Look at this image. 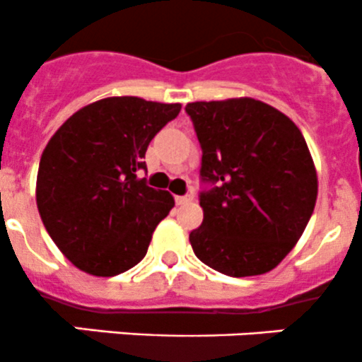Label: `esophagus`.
Returning <instances> with one entry per match:
<instances>
[{
	"instance_id": "34e87169",
	"label": "esophagus",
	"mask_w": 362,
	"mask_h": 362,
	"mask_svg": "<svg viewBox=\"0 0 362 362\" xmlns=\"http://www.w3.org/2000/svg\"><path fill=\"white\" fill-rule=\"evenodd\" d=\"M193 200L192 195H177L176 197V204L177 206H186V204H189Z\"/></svg>"
}]
</instances>
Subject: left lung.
<instances>
[{
	"label": "left lung",
	"instance_id": "1",
	"mask_svg": "<svg viewBox=\"0 0 362 362\" xmlns=\"http://www.w3.org/2000/svg\"><path fill=\"white\" fill-rule=\"evenodd\" d=\"M202 148V225L193 253L227 276L274 269L303 235L315 209L317 170L301 130L253 98L186 105Z\"/></svg>",
	"mask_w": 362,
	"mask_h": 362
}]
</instances>
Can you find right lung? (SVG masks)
I'll list each match as a JSON object with an SVG mask.
<instances>
[{"instance_id":"add662e5","label":"right lung","mask_w":362,"mask_h":362,"mask_svg":"<svg viewBox=\"0 0 362 362\" xmlns=\"http://www.w3.org/2000/svg\"><path fill=\"white\" fill-rule=\"evenodd\" d=\"M180 110V103L110 96L82 107L52 135L38 167L37 206L75 267L116 276L144 259L174 197L137 173L146 170L149 142Z\"/></svg>"}]
</instances>
